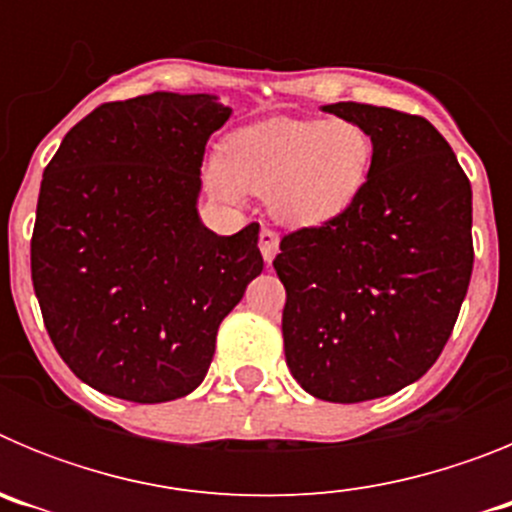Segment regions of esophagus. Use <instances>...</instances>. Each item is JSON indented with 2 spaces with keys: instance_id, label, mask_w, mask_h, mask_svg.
I'll use <instances>...</instances> for the list:
<instances>
[{
  "instance_id": "1",
  "label": "esophagus",
  "mask_w": 512,
  "mask_h": 512,
  "mask_svg": "<svg viewBox=\"0 0 512 512\" xmlns=\"http://www.w3.org/2000/svg\"><path fill=\"white\" fill-rule=\"evenodd\" d=\"M259 248H261V256H264L266 264H271V261H274V256H277V251H279V235L274 233L271 228H261Z\"/></svg>"
}]
</instances>
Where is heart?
Masks as SVG:
<instances>
[{"mask_svg": "<svg viewBox=\"0 0 512 512\" xmlns=\"http://www.w3.org/2000/svg\"><path fill=\"white\" fill-rule=\"evenodd\" d=\"M372 166L374 138L359 122L274 117L230 135L207 179L225 200L269 194L284 225L318 228L359 200Z\"/></svg>", "mask_w": 512, "mask_h": 512, "instance_id": "b5f03b06", "label": "heart"}]
</instances>
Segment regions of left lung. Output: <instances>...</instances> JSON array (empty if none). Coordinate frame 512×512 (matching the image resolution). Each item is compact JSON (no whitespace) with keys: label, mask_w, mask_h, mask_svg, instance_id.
Segmentation results:
<instances>
[{"label":"left lung","mask_w":512,"mask_h":512,"mask_svg":"<svg viewBox=\"0 0 512 512\" xmlns=\"http://www.w3.org/2000/svg\"><path fill=\"white\" fill-rule=\"evenodd\" d=\"M323 110L369 130L374 166L341 217L279 243L284 356L312 397L366 402L423 377L449 341L472 279V184L425 117Z\"/></svg>","instance_id":"8db88e82"}]
</instances>
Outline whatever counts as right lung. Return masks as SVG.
Segmentation results:
<instances>
[{
  "instance_id": "add662e5",
  "label": "right lung",
  "mask_w": 512,
  "mask_h": 512,
  "mask_svg": "<svg viewBox=\"0 0 512 512\" xmlns=\"http://www.w3.org/2000/svg\"><path fill=\"white\" fill-rule=\"evenodd\" d=\"M228 117L210 94L104 102L45 166L35 297L58 356L102 395L153 405L197 390L264 269L259 223L217 235L197 215L207 138Z\"/></svg>"
}]
</instances>
